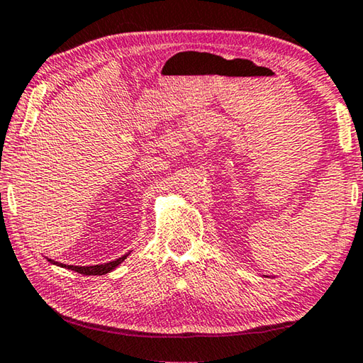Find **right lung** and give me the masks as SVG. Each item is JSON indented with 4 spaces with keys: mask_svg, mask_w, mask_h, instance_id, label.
Wrapping results in <instances>:
<instances>
[{
    "mask_svg": "<svg viewBox=\"0 0 363 363\" xmlns=\"http://www.w3.org/2000/svg\"><path fill=\"white\" fill-rule=\"evenodd\" d=\"M126 256H128V255L121 256V257H118V259L112 261V262L99 264V266H83V267H79V266H64V264H57V262H54L52 259H48V261H51L52 264H57V266H62V267H65V269L75 270V272L83 274V275H104V274H108L110 270H113L116 266H118V264H121L123 261H125Z\"/></svg>",
    "mask_w": 363,
    "mask_h": 363,
    "instance_id": "1",
    "label": "right lung"
}]
</instances>
